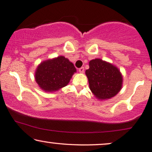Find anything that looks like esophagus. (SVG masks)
<instances>
[{
	"label": "esophagus",
	"mask_w": 152,
	"mask_h": 152,
	"mask_svg": "<svg viewBox=\"0 0 152 152\" xmlns=\"http://www.w3.org/2000/svg\"><path fill=\"white\" fill-rule=\"evenodd\" d=\"M78 71H79V72H80V73H83V72H84V67L79 68Z\"/></svg>",
	"instance_id": "1"
}]
</instances>
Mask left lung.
<instances>
[{"instance_id":"obj_1","label":"left lung","mask_w":152,"mask_h":152,"mask_svg":"<svg viewBox=\"0 0 152 152\" xmlns=\"http://www.w3.org/2000/svg\"><path fill=\"white\" fill-rule=\"evenodd\" d=\"M89 68L85 71L89 89L98 99L114 97L122 88L123 76L116 66L100 58L89 61Z\"/></svg>"}]
</instances>
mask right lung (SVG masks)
<instances>
[{
  "label": "right lung",
  "mask_w": 152,
  "mask_h": 152,
  "mask_svg": "<svg viewBox=\"0 0 152 152\" xmlns=\"http://www.w3.org/2000/svg\"><path fill=\"white\" fill-rule=\"evenodd\" d=\"M76 69L63 56L42 62L35 72V80L40 89L47 92L58 91L67 85Z\"/></svg>",
  "instance_id": "obj_1"
}]
</instances>
